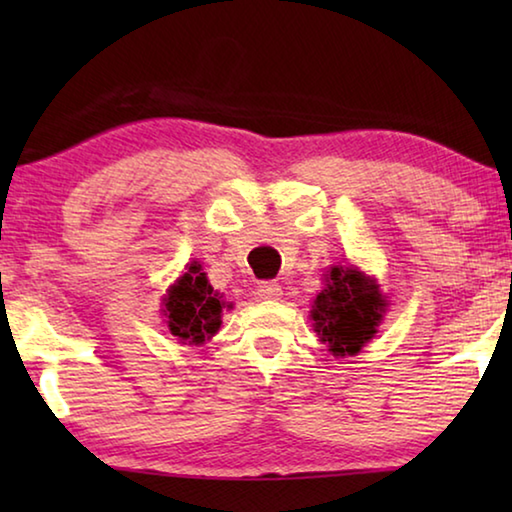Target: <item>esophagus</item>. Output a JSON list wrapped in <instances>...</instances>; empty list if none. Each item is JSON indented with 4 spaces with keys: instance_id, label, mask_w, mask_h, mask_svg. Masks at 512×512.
Wrapping results in <instances>:
<instances>
[{
    "instance_id": "34e87169",
    "label": "esophagus",
    "mask_w": 512,
    "mask_h": 512,
    "mask_svg": "<svg viewBox=\"0 0 512 512\" xmlns=\"http://www.w3.org/2000/svg\"><path fill=\"white\" fill-rule=\"evenodd\" d=\"M257 296L262 298V300H280V296H282V287L277 282H273V280H268V282H262L257 287Z\"/></svg>"
}]
</instances>
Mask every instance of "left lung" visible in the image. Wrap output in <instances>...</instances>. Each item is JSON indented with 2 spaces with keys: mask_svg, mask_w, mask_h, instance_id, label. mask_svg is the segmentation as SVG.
I'll use <instances>...</instances> for the list:
<instances>
[{
  "mask_svg": "<svg viewBox=\"0 0 512 512\" xmlns=\"http://www.w3.org/2000/svg\"><path fill=\"white\" fill-rule=\"evenodd\" d=\"M386 300L375 282L357 268L334 266L327 287L318 293L311 309L320 341L336 357L357 354L377 332Z\"/></svg>",
  "mask_w": 512,
  "mask_h": 512,
  "instance_id": "1",
  "label": "left lung"
}]
</instances>
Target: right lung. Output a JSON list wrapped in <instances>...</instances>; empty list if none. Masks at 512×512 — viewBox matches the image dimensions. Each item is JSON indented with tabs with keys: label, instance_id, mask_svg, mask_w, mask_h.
<instances>
[{
	"label": "right lung",
	"instance_id": "1",
	"mask_svg": "<svg viewBox=\"0 0 512 512\" xmlns=\"http://www.w3.org/2000/svg\"><path fill=\"white\" fill-rule=\"evenodd\" d=\"M223 302L219 293L207 284L201 264H192L187 273L173 284L164 298V316L169 332L183 343H203L221 327Z\"/></svg>",
	"mask_w": 512,
	"mask_h": 512
}]
</instances>
